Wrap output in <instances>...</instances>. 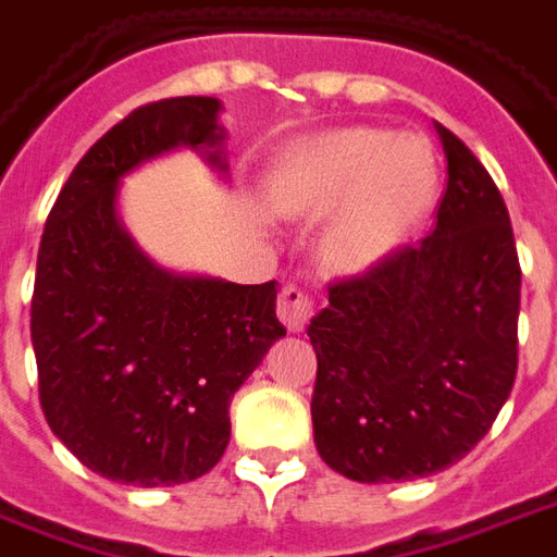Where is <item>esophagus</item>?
Instances as JSON below:
<instances>
[{
  "instance_id": "1",
  "label": "esophagus",
  "mask_w": 557,
  "mask_h": 557,
  "mask_svg": "<svg viewBox=\"0 0 557 557\" xmlns=\"http://www.w3.org/2000/svg\"><path fill=\"white\" fill-rule=\"evenodd\" d=\"M277 315L292 333H300L312 315V298L298 286H283L277 300Z\"/></svg>"
}]
</instances>
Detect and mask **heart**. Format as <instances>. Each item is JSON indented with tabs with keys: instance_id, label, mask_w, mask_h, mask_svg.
<instances>
[{
	"instance_id": "1",
	"label": "heart",
	"mask_w": 557,
	"mask_h": 557,
	"mask_svg": "<svg viewBox=\"0 0 557 557\" xmlns=\"http://www.w3.org/2000/svg\"><path fill=\"white\" fill-rule=\"evenodd\" d=\"M434 152L413 135L336 129L292 147L268 176V203L292 221H319L321 265L357 277L405 250L436 203Z\"/></svg>"
}]
</instances>
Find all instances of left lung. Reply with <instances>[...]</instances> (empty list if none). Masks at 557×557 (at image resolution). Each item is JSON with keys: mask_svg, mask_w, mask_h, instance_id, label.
<instances>
[{"mask_svg": "<svg viewBox=\"0 0 557 557\" xmlns=\"http://www.w3.org/2000/svg\"><path fill=\"white\" fill-rule=\"evenodd\" d=\"M448 162L436 226L312 315L321 460L360 484L443 472L496 422L517 377L520 259L508 209L467 144L434 123Z\"/></svg>", "mask_w": 557, "mask_h": 557, "instance_id": "obj_1", "label": "left lung"}]
</instances>
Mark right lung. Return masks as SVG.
<instances>
[{"label": "right lung", "instance_id": "right-lung-1", "mask_svg": "<svg viewBox=\"0 0 557 557\" xmlns=\"http://www.w3.org/2000/svg\"><path fill=\"white\" fill-rule=\"evenodd\" d=\"M215 97L132 111L94 144L44 226L32 345L40 407L82 463L135 487L206 475L230 443V398L286 336L277 280L238 286L147 257L121 218V185L168 152L230 176Z\"/></svg>", "mask_w": 557, "mask_h": 557}]
</instances>
